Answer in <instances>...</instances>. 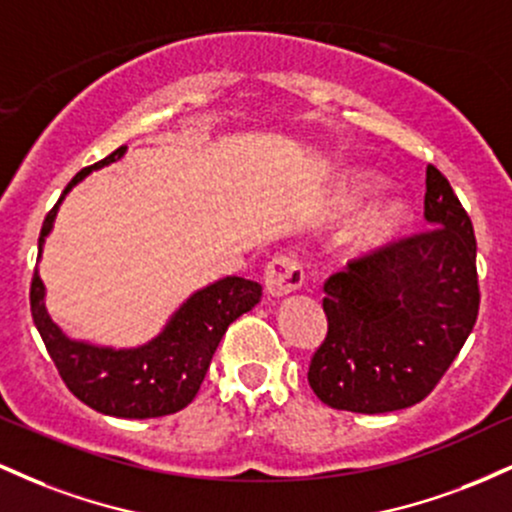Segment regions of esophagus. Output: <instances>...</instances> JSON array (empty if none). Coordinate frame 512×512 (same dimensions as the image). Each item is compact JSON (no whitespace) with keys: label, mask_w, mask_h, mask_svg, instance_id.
Returning a JSON list of instances; mask_svg holds the SVG:
<instances>
[{"label":"esophagus","mask_w":512,"mask_h":512,"mask_svg":"<svg viewBox=\"0 0 512 512\" xmlns=\"http://www.w3.org/2000/svg\"><path fill=\"white\" fill-rule=\"evenodd\" d=\"M305 281L303 264L293 255H279L264 269V289L269 296H286V293L298 291Z\"/></svg>","instance_id":"esophagus-1"}]
</instances>
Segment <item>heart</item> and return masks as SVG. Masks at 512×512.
Instances as JSON below:
<instances>
[{"instance_id": "heart-1", "label": "heart", "mask_w": 512, "mask_h": 512, "mask_svg": "<svg viewBox=\"0 0 512 512\" xmlns=\"http://www.w3.org/2000/svg\"><path fill=\"white\" fill-rule=\"evenodd\" d=\"M383 187V180L375 178L370 173H356L349 175L342 185V195H339V207L342 211H356L366 199H370L375 192ZM411 219V211L407 202L399 197L378 199L370 207H366L358 214L349 231V248L356 255H373L390 248L395 240L407 231Z\"/></svg>"}]
</instances>
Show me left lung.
<instances>
[{
  "instance_id": "left-lung-1",
  "label": "left lung",
  "mask_w": 512,
  "mask_h": 512,
  "mask_svg": "<svg viewBox=\"0 0 512 512\" xmlns=\"http://www.w3.org/2000/svg\"><path fill=\"white\" fill-rule=\"evenodd\" d=\"M428 231L349 262L325 281L327 337L308 383L327 407L385 414L419 404L460 354L479 315L477 238L436 166Z\"/></svg>"
}]
</instances>
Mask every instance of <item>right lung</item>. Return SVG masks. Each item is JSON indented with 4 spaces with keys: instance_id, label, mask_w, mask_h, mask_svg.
Listing matches in <instances>:
<instances>
[{
    "instance_id": "add662e5",
    "label": "right lung",
    "mask_w": 512,
    "mask_h": 512,
    "mask_svg": "<svg viewBox=\"0 0 512 512\" xmlns=\"http://www.w3.org/2000/svg\"><path fill=\"white\" fill-rule=\"evenodd\" d=\"M122 156L125 146L96 166L76 173L64 195L91 170L115 163ZM60 202L45 216L40 228L38 257L43 255L45 238L50 236ZM260 298L262 286L257 281L226 276L192 293L151 342L132 349H113L84 339H69L52 322L45 308L43 279L35 269L31 313L45 349L76 399L117 419H156L185 409L195 399L228 325L255 308Z\"/></svg>"
}]
</instances>
